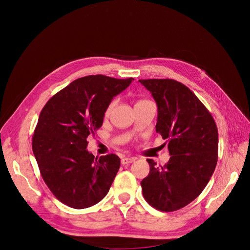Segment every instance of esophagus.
<instances>
[{
  "label": "esophagus",
  "instance_id": "34e87169",
  "mask_svg": "<svg viewBox=\"0 0 250 250\" xmlns=\"http://www.w3.org/2000/svg\"><path fill=\"white\" fill-rule=\"evenodd\" d=\"M134 161H135V157H123L121 163H122V165H128V164L133 163Z\"/></svg>",
  "mask_w": 250,
  "mask_h": 250
}]
</instances>
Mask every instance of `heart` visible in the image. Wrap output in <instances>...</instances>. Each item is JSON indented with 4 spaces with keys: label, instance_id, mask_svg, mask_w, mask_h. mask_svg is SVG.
I'll list each match as a JSON object with an SVG mask.
<instances>
[{
    "label": "heart",
    "instance_id": "1",
    "mask_svg": "<svg viewBox=\"0 0 250 250\" xmlns=\"http://www.w3.org/2000/svg\"><path fill=\"white\" fill-rule=\"evenodd\" d=\"M115 104H116V101H112V102L108 105V107H107V112H109V111L112 109V107L115 106Z\"/></svg>",
    "mask_w": 250,
    "mask_h": 250
}]
</instances>
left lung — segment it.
Here are the masks:
<instances>
[{"mask_svg":"<svg viewBox=\"0 0 250 250\" xmlns=\"http://www.w3.org/2000/svg\"><path fill=\"white\" fill-rule=\"evenodd\" d=\"M157 105L156 132L168 142L170 161L150 166L141 181L144 198L154 208L174 211L188 206L207 187L218 161V129L192 90L173 79L139 80Z\"/></svg>","mask_w":250,"mask_h":250,"instance_id":"8db88e82","label":"left lung"}]
</instances>
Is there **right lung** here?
I'll use <instances>...</instances> for the list:
<instances>
[{"mask_svg": "<svg viewBox=\"0 0 250 250\" xmlns=\"http://www.w3.org/2000/svg\"><path fill=\"white\" fill-rule=\"evenodd\" d=\"M134 80L90 75L53 96L41 111L32 150L42 179L65 206L86 208L101 201L120 168L116 154L95 157L87 138L102 126L113 97Z\"/></svg>", "mask_w": 250, "mask_h": 250, "instance_id": "right-lung-1", "label": "right lung"}]
</instances>
